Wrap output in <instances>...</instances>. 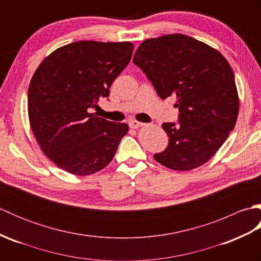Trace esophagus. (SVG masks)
I'll list each match as a JSON object with an SVG mask.
<instances>
[{
  "label": "esophagus",
  "mask_w": 261,
  "mask_h": 261,
  "mask_svg": "<svg viewBox=\"0 0 261 261\" xmlns=\"http://www.w3.org/2000/svg\"><path fill=\"white\" fill-rule=\"evenodd\" d=\"M143 125H145V124H143L142 122L136 121V120L129 122V126L131 127V129H138V127H141V126H143Z\"/></svg>",
  "instance_id": "1"
}]
</instances>
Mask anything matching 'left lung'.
<instances>
[{
    "mask_svg": "<svg viewBox=\"0 0 261 261\" xmlns=\"http://www.w3.org/2000/svg\"><path fill=\"white\" fill-rule=\"evenodd\" d=\"M163 99L174 95L178 124L163 123L168 147L153 158L174 170H191L212 158L239 113L234 74L222 54L180 33L143 41L134 56Z\"/></svg>",
    "mask_w": 261,
    "mask_h": 261,
    "instance_id": "1",
    "label": "left lung"
}]
</instances>
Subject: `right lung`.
I'll return each instance as SVG.
<instances>
[{"label":"right lung","instance_id":"1","mask_svg":"<svg viewBox=\"0 0 261 261\" xmlns=\"http://www.w3.org/2000/svg\"><path fill=\"white\" fill-rule=\"evenodd\" d=\"M134 53L124 42L77 41L42 60L28 90L33 135L46 156L70 174L86 176L113 159L129 130L91 113Z\"/></svg>","mask_w":261,"mask_h":261}]
</instances>
